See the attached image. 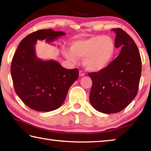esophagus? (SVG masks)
Listing matches in <instances>:
<instances>
[{
  "mask_svg": "<svg viewBox=\"0 0 151 151\" xmlns=\"http://www.w3.org/2000/svg\"><path fill=\"white\" fill-rule=\"evenodd\" d=\"M85 75V73H83V70H80L79 71V76H83Z\"/></svg>",
  "mask_w": 151,
  "mask_h": 151,
  "instance_id": "obj_1",
  "label": "esophagus"
}]
</instances>
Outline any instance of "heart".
I'll return each instance as SVG.
<instances>
[{
    "mask_svg": "<svg viewBox=\"0 0 151 151\" xmlns=\"http://www.w3.org/2000/svg\"><path fill=\"white\" fill-rule=\"evenodd\" d=\"M71 52L65 55L71 62L83 58V64L89 72L103 71L111 64L116 51L115 44L111 37L94 36L88 39L76 40L72 44Z\"/></svg>",
    "mask_w": 151,
    "mask_h": 151,
    "instance_id": "b5f03b06",
    "label": "heart"
}]
</instances>
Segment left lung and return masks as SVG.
<instances>
[{
	"label": "left lung",
	"mask_w": 151,
	"mask_h": 151,
	"mask_svg": "<svg viewBox=\"0 0 151 151\" xmlns=\"http://www.w3.org/2000/svg\"><path fill=\"white\" fill-rule=\"evenodd\" d=\"M119 55L103 71L89 73L92 80L89 100L98 111L116 113L124 109L137 95L142 73L138 48L132 37L121 28H114Z\"/></svg>",
	"instance_id": "obj_1"
}]
</instances>
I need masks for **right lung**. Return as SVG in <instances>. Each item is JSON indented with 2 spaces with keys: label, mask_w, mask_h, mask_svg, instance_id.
Returning <instances> with one entry per match:
<instances>
[{
  "label": "right lung",
  "mask_w": 151,
  "mask_h": 151,
  "mask_svg": "<svg viewBox=\"0 0 151 151\" xmlns=\"http://www.w3.org/2000/svg\"><path fill=\"white\" fill-rule=\"evenodd\" d=\"M65 35L51 29L36 31L19 42L13 55L11 73L15 93L35 111L49 112L58 109L64 102L70 87L78 77L77 68H64L58 62L43 61L35 54L38 40L51 42Z\"/></svg>",
  "instance_id": "1"
}]
</instances>
